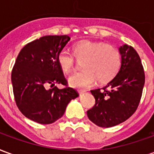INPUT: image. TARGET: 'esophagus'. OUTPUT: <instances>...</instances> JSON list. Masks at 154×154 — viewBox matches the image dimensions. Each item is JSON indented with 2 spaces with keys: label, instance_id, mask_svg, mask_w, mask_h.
<instances>
[{
  "label": "esophagus",
  "instance_id": "34e87169",
  "mask_svg": "<svg viewBox=\"0 0 154 154\" xmlns=\"http://www.w3.org/2000/svg\"><path fill=\"white\" fill-rule=\"evenodd\" d=\"M85 92H86V91H84V90H79V91H78V93H79V95H80V96H82V95L85 93Z\"/></svg>",
  "mask_w": 154,
  "mask_h": 154
}]
</instances>
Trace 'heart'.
Instances as JSON below:
<instances>
[{
	"label": "heart",
	"instance_id": "heart-1",
	"mask_svg": "<svg viewBox=\"0 0 154 154\" xmlns=\"http://www.w3.org/2000/svg\"><path fill=\"white\" fill-rule=\"evenodd\" d=\"M74 57L82 60L83 71L73 74L68 78L71 87L83 88L90 87L96 80L100 84L112 80L121 66V56L119 49L102 42L82 40L72 47ZM67 50H61L57 56V63L64 72L68 73L75 67V58Z\"/></svg>",
	"mask_w": 154,
	"mask_h": 154
}]
</instances>
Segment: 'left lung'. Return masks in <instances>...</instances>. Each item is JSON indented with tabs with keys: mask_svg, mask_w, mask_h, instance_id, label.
Listing matches in <instances>:
<instances>
[{
	"mask_svg": "<svg viewBox=\"0 0 154 154\" xmlns=\"http://www.w3.org/2000/svg\"><path fill=\"white\" fill-rule=\"evenodd\" d=\"M119 51L121 66L118 73L106 87L91 91L96 103L87 110V116L104 128L117 125L135 112L145 82L143 67L135 49L124 44Z\"/></svg>",
	"mask_w": 154,
	"mask_h": 154,
	"instance_id": "obj_1",
	"label": "left lung"
}]
</instances>
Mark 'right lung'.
Here are the masks:
<instances>
[{
	"label": "right lung",
	"mask_w": 154,
	"mask_h": 154,
	"mask_svg": "<svg viewBox=\"0 0 154 154\" xmlns=\"http://www.w3.org/2000/svg\"><path fill=\"white\" fill-rule=\"evenodd\" d=\"M70 40L67 35H47L22 48L11 72L16 106L25 117L39 124H52L63 116L67 104L79 95L67 87L57 54ZM66 86L58 89L55 84ZM51 85L53 88H48Z\"/></svg>",
	"instance_id": "add662e5"
}]
</instances>
